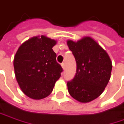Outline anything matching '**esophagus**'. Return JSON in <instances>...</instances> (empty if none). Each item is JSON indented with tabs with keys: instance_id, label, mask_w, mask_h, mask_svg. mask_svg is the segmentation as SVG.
Here are the masks:
<instances>
[{
	"instance_id": "obj_1",
	"label": "esophagus",
	"mask_w": 124,
	"mask_h": 124,
	"mask_svg": "<svg viewBox=\"0 0 124 124\" xmlns=\"http://www.w3.org/2000/svg\"><path fill=\"white\" fill-rule=\"evenodd\" d=\"M61 66H62V69L64 70V63H62V64H61Z\"/></svg>"
}]
</instances>
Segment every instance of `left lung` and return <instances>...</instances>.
I'll list each match as a JSON object with an SVG mask.
<instances>
[{
	"label": "left lung",
	"mask_w": 124,
	"mask_h": 124,
	"mask_svg": "<svg viewBox=\"0 0 124 124\" xmlns=\"http://www.w3.org/2000/svg\"><path fill=\"white\" fill-rule=\"evenodd\" d=\"M72 52L77 72L67 89L72 97L79 102L88 103L102 94L111 77L112 62L105 50L91 37L74 42L67 41Z\"/></svg>",
	"instance_id": "8db88e82"
}]
</instances>
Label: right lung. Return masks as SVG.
<instances>
[{
    "mask_svg": "<svg viewBox=\"0 0 124 124\" xmlns=\"http://www.w3.org/2000/svg\"><path fill=\"white\" fill-rule=\"evenodd\" d=\"M57 41L45 35L24 42L13 60L16 78L22 92L35 100L44 99L53 90L62 72L52 47Z\"/></svg>",
    "mask_w": 124,
    "mask_h": 124,
    "instance_id": "add662e5",
    "label": "right lung"
}]
</instances>
